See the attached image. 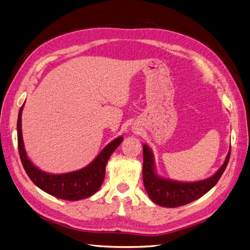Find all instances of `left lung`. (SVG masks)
<instances>
[{
	"label": "left lung",
	"mask_w": 250,
	"mask_h": 250,
	"mask_svg": "<svg viewBox=\"0 0 250 250\" xmlns=\"http://www.w3.org/2000/svg\"><path fill=\"white\" fill-rule=\"evenodd\" d=\"M143 181L150 199L164 208H177L198 199L207 194L220 179L230 156V149L218 171L208 178L198 181H178L158 175L153 152L146 144L143 145Z\"/></svg>",
	"instance_id": "1"
}]
</instances>
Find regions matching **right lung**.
Here are the masks:
<instances>
[{
    "mask_svg": "<svg viewBox=\"0 0 250 250\" xmlns=\"http://www.w3.org/2000/svg\"><path fill=\"white\" fill-rule=\"evenodd\" d=\"M24 104L20 109L18 118V145L22 167L29 178L41 190L59 199L76 201L93 196L102 186L108 158L123 142V137H118L111 141L107 146L103 148L95 160L84 168L63 174L44 172L36 167L28 157L25 150L21 133V111Z\"/></svg>",
    "mask_w": 250,
    "mask_h": 250,
    "instance_id": "right-lung-1",
    "label": "right lung"
}]
</instances>
